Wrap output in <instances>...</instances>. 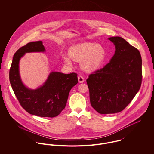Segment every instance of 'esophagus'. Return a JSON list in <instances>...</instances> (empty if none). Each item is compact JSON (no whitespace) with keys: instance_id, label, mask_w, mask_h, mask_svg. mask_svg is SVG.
Here are the masks:
<instances>
[{"instance_id":"34e87169","label":"esophagus","mask_w":154,"mask_h":154,"mask_svg":"<svg viewBox=\"0 0 154 154\" xmlns=\"http://www.w3.org/2000/svg\"><path fill=\"white\" fill-rule=\"evenodd\" d=\"M78 81H79V83H82V82H84L85 81L84 78L83 76H81V75L78 76Z\"/></svg>"}]
</instances>
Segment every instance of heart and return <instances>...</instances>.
Listing matches in <instances>:
<instances>
[{
    "label": "heart",
    "instance_id": "1",
    "mask_svg": "<svg viewBox=\"0 0 154 154\" xmlns=\"http://www.w3.org/2000/svg\"><path fill=\"white\" fill-rule=\"evenodd\" d=\"M69 54L73 60L81 61L82 67L87 71L97 69L106 57L105 50L101 45L89 43L77 44L71 47ZM70 57L66 54L62 56L63 62L68 66H72V64Z\"/></svg>",
    "mask_w": 154,
    "mask_h": 154
}]
</instances>
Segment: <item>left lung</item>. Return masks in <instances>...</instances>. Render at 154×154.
Listing matches in <instances>:
<instances>
[{
	"mask_svg": "<svg viewBox=\"0 0 154 154\" xmlns=\"http://www.w3.org/2000/svg\"><path fill=\"white\" fill-rule=\"evenodd\" d=\"M109 40L116 46L110 62L87 79L92 107L102 114L124 110L140 88L142 58L139 50L120 37Z\"/></svg>",
	"mask_w": 154,
	"mask_h": 154,
	"instance_id": "left-lung-1",
	"label": "left lung"
}]
</instances>
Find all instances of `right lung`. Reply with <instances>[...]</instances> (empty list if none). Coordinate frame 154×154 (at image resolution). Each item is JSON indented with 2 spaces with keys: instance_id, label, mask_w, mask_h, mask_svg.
I'll list each match as a JSON object with an SVG mask.
<instances>
[{
  "instance_id": "add662e5",
  "label": "right lung",
  "mask_w": 154,
  "mask_h": 154,
  "mask_svg": "<svg viewBox=\"0 0 154 154\" xmlns=\"http://www.w3.org/2000/svg\"><path fill=\"white\" fill-rule=\"evenodd\" d=\"M44 51L41 41L31 42L20 48L14 55L9 70V81L20 105L26 111L40 117H54L65 108L70 89L78 84V75L53 72L41 87L35 90L25 87L19 73L21 57L25 53Z\"/></svg>"
}]
</instances>
